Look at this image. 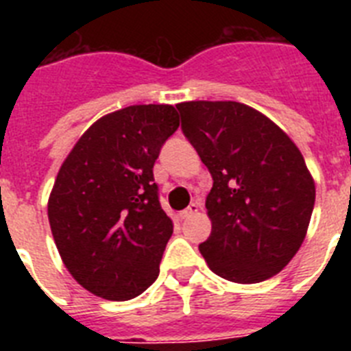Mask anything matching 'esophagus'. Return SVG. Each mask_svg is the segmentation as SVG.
I'll return each mask as SVG.
<instances>
[{
    "label": "esophagus",
    "mask_w": 351,
    "mask_h": 351,
    "mask_svg": "<svg viewBox=\"0 0 351 351\" xmlns=\"http://www.w3.org/2000/svg\"><path fill=\"white\" fill-rule=\"evenodd\" d=\"M198 210H200V206H198L197 202H193V204H190V206H188V209H184V210H181V213H179V218L188 219V218H191L193 214H197Z\"/></svg>",
    "instance_id": "34e87169"
}]
</instances>
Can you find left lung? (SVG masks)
Here are the masks:
<instances>
[{
    "label": "left lung",
    "mask_w": 351,
    "mask_h": 351,
    "mask_svg": "<svg viewBox=\"0 0 351 351\" xmlns=\"http://www.w3.org/2000/svg\"><path fill=\"white\" fill-rule=\"evenodd\" d=\"M182 133L213 176L209 239L198 246L214 274L260 283L283 271L304 243L315 181L287 133L239 101L176 105Z\"/></svg>",
    "instance_id": "obj_1"
}]
</instances>
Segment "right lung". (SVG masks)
Masks as SVG:
<instances>
[{
	"label": "right lung",
	"instance_id": "obj_1",
	"mask_svg": "<svg viewBox=\"0 0 351 351\" xmlns=\"http://www.w3.org/2000/svg\"><path fill=\"white\" fill-rule=\"evenodd\" d=\"M178 128L172 105H130L93 123L58 172L47 206L54 243L95 295L130 300L160 274L173 225L153 167Z\"/></svg>",
	"mask_w": 351,
	"mask_h": 351
}]
</instances>
